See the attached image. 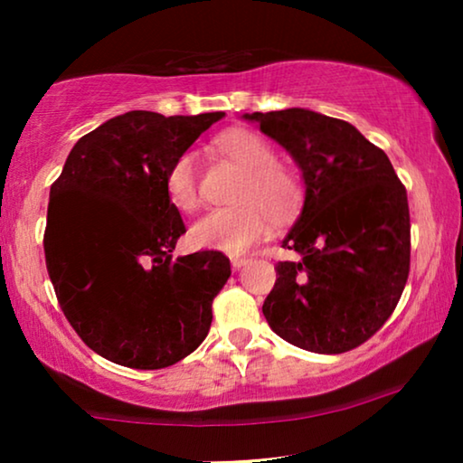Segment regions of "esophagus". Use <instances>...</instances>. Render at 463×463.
<instances>
[{
  "instance_id": "esophagus-1",
  "label": "esophagus",
  "mask_w": 463,
  "mask_h": 463,
  "mask_svg": "<svg viewBox=\"0 0 463 463\" xmlns=\"http://www.w3.org/2000/svg\"><path fill=\"white\" fill-rule=\"evenodd\" d=\"M246 263H249V259H244V257H232V268H233V269L244 268Z\"/></svg>"
}]
</instances>
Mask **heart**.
I'll use <instances>...</instances> for the list:
<instances>
[{"label": "heart", "instance_id": "1", "mask_svg": "<svg viewBox=\"0 0 463 463\" xmlns=\"http://www.w3.org/2000/svg\"><path fill=\"white\" fill-rule=\"evenodd\" d=\"M214 147L244 170L236 192V206L214 208L195 221L189 240L195 249L240 255L268 233L269 217L276 223L293 219L303 204V185L293 168L276 160L268 138L249 128H233L214 138ZM166 198L176 211L194 213L200 206L198 166L192 151L170 164Z\"/></svg>", "mask_w": 463, "mask_h": 463}]
</instances>
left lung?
Masks as SVG:
<instances>
[{"label": "left lung", "mask_w": 463, "mask_h": 463, "mask_svg": "<svg viewBox=\"0 0 463 463\" xmlns=\"http://www.w3.org/2000/svg\"><path fill=\"white\" fill-rule=\"evenodd\" d=\"M244 118L295 157L306 181L301 217L282 242L299 259L276 265L265 320L301 350L350 352L385 325L407 284V189L383 149L344 119L299 107Z\"/></svg>", "instance_id": "obj_1"}]
</instances>
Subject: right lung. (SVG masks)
Listing matches in <instances>:
<instances>
[{"label":"right lung","instance_id":"right-lung-1","mask_svg":"<svg viewBox=\"0 0 463 463\" xmlns=\"http://www.w3.org/2000/svg\"><path fill=\"white\" fill-rule=\"evenodd\" d=\"M223 116L111 118L73 145L50 187L43 252L56 299L81 341L111 363L164 369L208 335L230 259L219 250L173 259L185 223L164 179Z\"/></svg>","mask_w":463,"mask_h":463}]
</instances>
